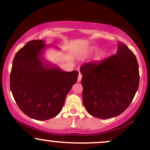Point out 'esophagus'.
Returning <instances> with one entry per match:
<instances>
[{"label": "esophagus", "instance_id": "esophagus-1", "mask_svg": "<svg viewBox=\"0 0 150 150\" xmlns=\"http://www.w3.org/2000/svg\"><path fill=\"white\" fill-rule=\"evenodd\" d=\"M82 74H81L80 73H79L78 77H77V81H78V82H80V81H81V80H82Z\"/></svg>", "mask_w": 150, "mask_h": 150}]
</instances>
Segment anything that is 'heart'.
Here are the masks:
<instances>
[{
    "mask_svg": "<svg viewBox=\"0 0 150 150\" xmlns=\"http://www.w3.org/2000/svg\"><path fill=\"white\" fill-rule=\"evenodd\" d=\"M97 51V49L95 47L88 48V49H86L85 51V54H87V55L92 54V53L96 52ZM106 56H107V53H106L105 51H101L98 53L97 57H96V61H101V60L104 59V58H106Z\"/></svg>",
    "mask_w": 150,
    "mask_h": 150,
    "instance_id": "1",
    "label": "heart"
}]
</instances>
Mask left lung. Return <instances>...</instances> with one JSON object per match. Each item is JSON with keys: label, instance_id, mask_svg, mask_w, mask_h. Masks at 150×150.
I'll return each instance as SVG.
<instances>
[{"label": "left lung", "instance_id": "left-lung-1", "mask_svg": "<svg viewBox=\"0 0 150 150\" xmlns=\"http://www.w3.org/2000/svg\"><path fill=\"white\" fill-rule=\"evenodd\" d=\"M82 100L89 114L108 119L121 114L132 102L140 82L135 54L119 42L116 54L81 66Z\"/></svg>", "mask_w": 150, "mask_h": 150}]
</instances>
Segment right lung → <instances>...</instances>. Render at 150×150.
<instances>
[{
  "mask_svg": "<svg viewBox=\"0 0 150 150\" xmlns=\"http://www.w3.org/2000/svg\"><path fill=\"white\" fill-rule=\"evenodd\" d=\"M44 40H32L15 54L10 86L15 102L25 114L44 120L61 112L67 94L76 83L78 72H65L46 61Z\"/></svg>",
  "mask_w": 150,
  "mask_h": 150,
  "instance_id": "add662e5",
  "label": "right lung"
}]
</instances>
